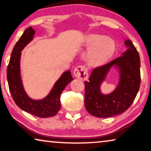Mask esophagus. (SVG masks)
<instances>
[{"label":"esophagus","instance_id":"1","mask_svg":"<svg viewBox=\"0 0 151 151\" xmlns=\"http://www.w3.org/2000/svg\"><path fill=\"white\" fill-rule=\"evenodd\" d=\"M74 75L75 77L81 79L82 81L87 80L88 77L87 68L85 66H78L74 70Z\"/></svg>","mask_w":151,"mask_h":151}]
</instances>
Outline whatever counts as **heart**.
I'll list each match as a JSON object with an SVG mask.
<instances>
[{
  "instance_id": "heart-1",
  "label": "heart",
  "mask_w": 151,
  "mask_h": 151,
  "mask_svg": "<svg viewBox=\"0 0 151 151\" xmlns=\"http://www.w3.org/2000/svg\"><path fill=\"white\" fill-rule=\"evenodd\" d=\"M85 47L89 49L87 55L88 64L93 66L104 65L112 55L116 49L114 40L111 37L99 35H91L85 39Z\"/></svg>"
}]
</instances>
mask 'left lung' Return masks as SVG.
Wrapping results in <instances>:
<instances>
[{
  "instance_id": "left-lung-1",
  "label": "left lung",
  "mask_w": 151,
  "mask_h": 151,
  "mask_svg": "<svg viewBox=\"0 0 151 151\" xmlns=\"http://www.w3.org/2000/svg\"><path fill=\"white\" fill-rule=\"evenodd\" d=\"M129 47L125 52L111 62L94 68L85 82V104L86 111L93 116L107 118L126 111L133 103L140 84V60L137 48L130 40L125 41ZM116 64L121 71L119 84L116 90L104 96L100 91L109 68Z\"/></svg>"
}]
</instances>
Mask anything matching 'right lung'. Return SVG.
<instances>
[{
  "mask_svg": "<svg viewBox=\"0 0 151 151\" xmlns=\"http://www.w3.org/2000/svg\"><path fill=\"white\" fill-rule=\"evenodd\" d=\"M35 30L29 27L14 45L7 67V81L12 99L17 105L23 111L40 118H47L55 115L60 109V94L73 80L70 70L63 74L56 82L50 94L42 100H32L29 98L23 88L20 75V58L23 48L32 40Z\"/></svg>",
  "mask_w": 151,
  "mask_h": 151,
  "instance_id": "1",
  "label": "right lung"
}]
</instances>
